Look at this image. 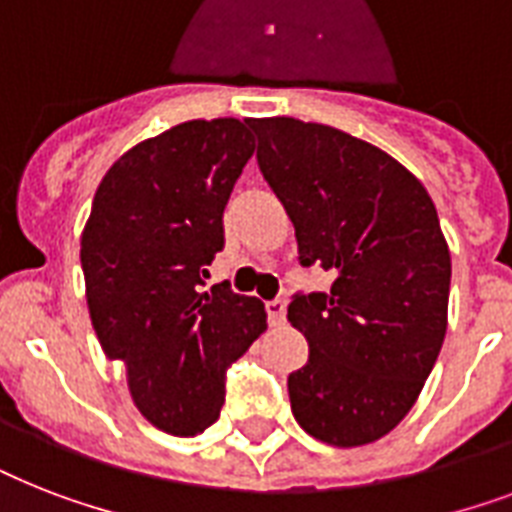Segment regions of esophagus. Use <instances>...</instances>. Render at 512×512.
<instances>
[{"label":"esophagus","instance_id":"obj_1","mask_svg":"<svg viewBox=\"0 0 512 512\" xmlns=\"http://www.w3.org/2000/svg\"><path fill=\"white\" fill-rule=\"evenodd\" d=\"M265 311H268V321H271L273 327H281L284 319H287V305H284V300H268Z\"/></svg>","mask_w":512,"mask_h":512}]
</instances>
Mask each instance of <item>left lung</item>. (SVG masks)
Listing matches in <instances>:
<instances>
[{
    "label": "left lung",
    "instance_id": "left-lung-1",
    "mask_svg": "<svg viewBox=\"0 0 512 512\" xmlns=\"http://www.w3.org/2000/svg\"><path fill=\"white\" fill-rule=\"evenodd\" d=\"M247 124L295 223L300 265L335 276L289 303L311 348L287 380L292 414L324 444H372L404 420L444 345L452 257L433 199L348 132L289 116Z\"/></svg>",
    "mask_w": 512,
    "mask_h": 512
}]
</instances>
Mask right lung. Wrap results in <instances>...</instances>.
I'll list each match as a JSON object with an SVG mask.
<instances>
[{"label": "right lung", "mask_w": 512, "mask_h": 512, "mask_svg": "<svg viewBox=\"0 0 512 512\" xmlns=\"http://www.w3.org/2000/svg\"><path fill=\"white\" fill-rule=\"evenodd\" d=\"M255 151L247 122L196 119L127 151L100 180L82 233L87 305L108 358L127 364L151 425L199 436L225 372L263 335L265 308L228 281L204 292L223 212Z\"/></svg>", "instance_id": "right-lung-1"}]
</instances>
